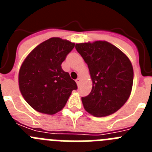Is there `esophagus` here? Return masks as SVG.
<instances>
[{
  "label": "esophagus",
  "instance_id": "esophagus-1",
  "mask_svg": "<svg viewBox=\"0 0 152 152\" xmlns=\"http://www.w3.org/2000/svg\"><path fill=\"white\" fill-rule=\"evenodd\" d=\"M80 77H77V78L76 79V83H77V85L80 84Z\"/></svg>",
  "mask_w": 152,
  "mask_h": 152
}]
</instances>
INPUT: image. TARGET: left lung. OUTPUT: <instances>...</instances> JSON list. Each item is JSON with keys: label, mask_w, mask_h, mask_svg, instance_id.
Returning <instances> with one entry per match:
<instances>
[{"label": "left lung", "mask_w": 152, "mask_h": 152, "mask_svg": "<svg viewBox=\"0 0 152 152\" xmlns=\"http://www.w3.org/2000/svg\"><path fill=\"white\" fill-rule=\"evenodd\" d=\"M75 49L88 64L93 87L81 97L86 111L93 116H109L116 112L129 97L133 68L129 58L106 41L76 44Z\"/></svg>", "instance_id": "8db88e82"}]
</instances>
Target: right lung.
I'll return each mask as SVG.
<instances>
[{"label":"right lung","mask_w":152,"mask_h":152,"mask_svg":"<svg viewBox=\"0 0 152 152\" xmlns=\"http://www.w3.org/2000/svg\"><path fill=\"white\" fill-rule=\"evenodd\" d=\"M75 47L68 40L53 37L42 42L28 55L19 72V87L23 96L34 110L56 113L66 104L75 80L61 68V63Z\"/></svg>","instance_id":"right-lung-1"}]
</instances>
